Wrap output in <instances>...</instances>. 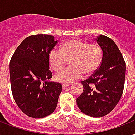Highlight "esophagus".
<instances>
[{
  "instance_id": "obj_1",
  "label": "esophagus",
  "mask_w": 135,
  "mask_h": 135,
  "mask_svg": "<svg viewBox=\"0 0 135 135\" xmlns=\"http://www.w3.org/2000/svg\"><path fill=\"white\" fill-rule=\"evenodd\" d=\"M70 86V84H62V87L63 89H65L66 87H68V86Z\"/></svg>"
}]
</instances>
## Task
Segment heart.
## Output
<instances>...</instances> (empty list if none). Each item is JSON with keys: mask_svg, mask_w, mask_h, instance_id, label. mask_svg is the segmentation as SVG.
Here are the masks:
<instances>
[{"mask_svg": "<svg viewBox=\"0 0 135 135\" xmlns=\"http://www.w3.org/2000/svg\"><path fill=\"white\" fill-rule=\"evenodd\" d=\"M60 50L54 48L48 54V62L54 72H58L64 66L66 59L70 57L72 66L57 73V82L70 84L81 78L85 73L90 75L99 68L103 58V51L97 44H89L77 38L62 43Z\"/></svg>", "mask_w": 135, "mask_h": 135, "instance_id": "obj_1", "label": "heart"}]
</instances>
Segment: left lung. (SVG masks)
Wrapping results in <instances>:
<instances>
[{"instance_id": "8db88e82", "label": "left lung", "mask_w": 135, "mask_h": 135, "mask_svg": "<svg viewBox=\"0 0 135 135\" xmlns=\"http://www.w3.org/2000/svg\"><path fill=\"white\" fill-rule=\"evenodd\" d=\"M96 40L103 51L102 62L91 77L82 82L84 90L77 99V104L84 114L100 118L113 110L122 97L125 62L111 38L100 35Z\"/></svg>"}]
</instances>
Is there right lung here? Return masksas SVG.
Returning <instances> with one entry per match:
<instances>
[{
	"instance_id": "right-lung-1",
	"label": "right lung",
	"mask_w": 135,
	"mask_h": 135,
	"mask_svg": "<svg viewBox=\"0 0 135 135\" xmlns=\"http://www.w3.org/2000/svg\"><path fill=\"white\" fill-rule=\"evenodd\" d=\"M54 38L48 34L30 36L19 45L10 60L12 96L20 109L31 118L51 115L62 90L59 82H48L52 77L48 54L58 43Z\"/></svg>"
}]
</instances>
